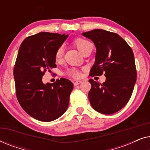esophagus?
<instances>
[{"label": "esophagus", "mask_w": 150, "mask_h": 150, "mask_svg": "<svg viewBox=\"0 0 150 150\" xmlns=\"http://www.w3.org/2000/svg\"><path fill=\"white\" fill-rule=\"evenodd\" d=\"M81 83H82V81H75V82H74V86L79 85V84H81Z\"/></svg>", "instance_id": "esophagus-1"}]
</instances>
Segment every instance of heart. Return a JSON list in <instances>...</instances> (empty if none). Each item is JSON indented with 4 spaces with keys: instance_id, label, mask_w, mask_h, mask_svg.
Returning a JSON list of instances; mask_svg holds the SVG:
<instances>
[{
    "instance_id": "b5f03b06",
    "label": "heart",
    "mask_w": 150,
    "mask_h": 150,
    "mask_svg": "<svg viewBox=\"0 0 150 150\" xmlns=\"http://www.w3.org/2000/svg\"><path fill=\"white\" fill-rule=\"evenodd\" d=\"M74 44L78 48V50L83 54L91 44L87 40H84V39L77 38L74 41ZM63 54H64V48H63V46H60L55 52L54 59L56 61H60L63 59ZM69 74L74 78H79L81 76V74L76 70L70 71L69 72Z\"/></svg>"
}]
</instances>
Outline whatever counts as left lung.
<instances>
[{"label": "left lung", "instance_id": "obj_1", "mask_svg": "<svg viewBox=\"0 0 150 150\" xmlns=\"http://www.w3.org/2000/svg\"><path fill=\"white\" fill-rule=\"evenodd\" d=\"M96 47L95 63L90 72L106 81L101 84L90 79L88 97L92 108L105 115L113 114L124 107L132 96L137 81L134 57L126 41L115 33L94 29L82 33Z\"/></svg>", "mask_w": 150, "mask_h": 150}]
</instances>
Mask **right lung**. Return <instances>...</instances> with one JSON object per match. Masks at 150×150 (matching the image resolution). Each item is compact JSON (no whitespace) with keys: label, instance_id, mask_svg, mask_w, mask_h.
Listing matches in <instances>:
<instances>
[{"label":"right lung","instance_id":"1","mask_svg":"<svg viewBox=\"0 0 150 150\" xmlns=\"http://www.w3.org/2000/svg\"><path fill=\"white\" fill-rule=\"evenodd\" d=\"M68 35L41 32L20 45L13 69L16 96L27 114L42 122H52L66 111L73 83L61 78L51 84L42 82L46 70L56 67L54 54Z\"/></svg>","mask_w":150,"mask_h":150}]
</instances>
